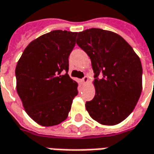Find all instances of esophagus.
Wrapping results in <instances>:
<instances>
[{
	"label": "esophagus",
	"mask_w": 154,
	"mask_h": 154,
	"mask_svg": "<svg viewBox=\"0 0 154 154\" xmlns=\"http://www.w3.org/2000/svg\"><path fill=\"white\" fill-rule=\"evenodd\" d=\"M81 81H82V83H83V84L87 83V81H88V77H87V75H85L84 77H83V79H81Z\"/></svg>",
	"instance_id": "1"
}]
</instances>
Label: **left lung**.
<instances>
[{"label":"left lung","instance_id":"1","mask_svg":"<svg viewBox=\"0 0 154 154\" xmlns=\"http://www.w3.org/2000/svg\"><path fill=\"white\" fill-rule=\"evenodd\" d=\"M77 45L87 53L94 71L95 97L85 103L90 116L113 125L132 113L142 88L139 57L120 35L101 29L79 32Z\"/></svg>","mask_w":154,"mask_h":154}]
</instances>
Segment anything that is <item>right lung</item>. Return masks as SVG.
<instances>
[{"mask_svg":"<svg viewBox=\"0 0 154 154\" xmlns=\"http://www.w3.org/2000/svg\"><path fill=\"white\" fill-rule=\"evenodd\" d=\"M76 32L53 30L31 41L17 62V91L30 118L43 126L65 120L78 83L69 72Z\"/></svg>","mask_w":154,"mask_h":154,"instance_id":"1","label":"right lung"}]
</instances>
